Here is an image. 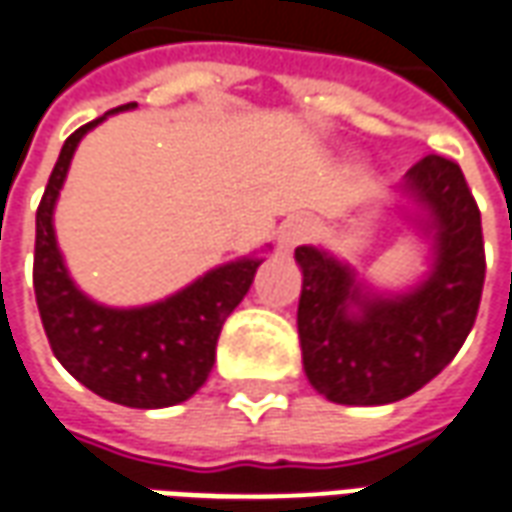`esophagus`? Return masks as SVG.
I'll use <instances>...</instances> for the list:
<instances>
[{
    "mask_svg": "<svg viewBox=\"0 0 512 512\" xmlns=\"http://www.w3.org/2000/svg\"><path fill=\"white\" fill-rule=\"evenodd\" d=\"M310 232H313V224L307 219H291L288 224H282L280 230V246L288 252L293 246L305 244L307 238H310Z\"/></svg>",
    "mask_w": 512,
    "mask_h": 512,
    "instance_id": "34e87169",
    "label": "esophagus"
}]
</instances>
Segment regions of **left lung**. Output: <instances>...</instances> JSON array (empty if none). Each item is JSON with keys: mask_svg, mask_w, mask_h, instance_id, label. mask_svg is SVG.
Here are the masks:
<instances>
[{"mask_svg": "<svg viewBox=\"0 0 512 512\" xmlns=\"http://www.w3.org/2000/svg\"><path fill=\"white\" fill-rule=\"evenodd\" d=\"M402 191L430 213L435 249L432 274L413 293L371 296L335 257L296 249L302 363L310 385L338 405H391L416 393L455 360L477 321L485 244L463 171L427 155L407 171Z\"/></svg>", "mask_w": 512, "mask_h": 512, "instance_id": "1", "label": "left lung"}]
</instances>
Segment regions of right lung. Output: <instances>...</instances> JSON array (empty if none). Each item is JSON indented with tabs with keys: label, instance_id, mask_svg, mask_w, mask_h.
<instances>
[{
	"label": "right lung",
	"instance_id": "right-lung-1",
	"mask_svg": "<svg viewBox=\"0 0 512 512\" xmlns=\"http://www.w3.org/2000/svg\"><path fill=\"white\" fill-rule=\"evenodd\" d=\"M130 107L135 102L110 113ZM105 116L71 132L49 174L35 213V302L52 352L88 391L141 410L180 405L205 385L216 363L221 327L246 296L263 260L244 257L213 268L157 305L113 310L91 302L63 266L52 210L80 138Z\"/></svg>",
	"mask_w": 512,
	"mask_h": 512
}]
</instances>
